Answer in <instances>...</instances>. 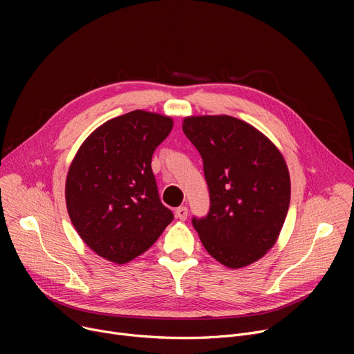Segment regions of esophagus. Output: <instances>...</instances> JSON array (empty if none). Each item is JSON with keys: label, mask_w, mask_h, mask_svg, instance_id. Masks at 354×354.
Instances as JSON below:
<instances>
[{"label": "esophagus", "mask_w": 354, "mask_h": 354, "mask_svg": "<svg viewBox=\"0 0 354 354\" xmlns=\"http://www.w3.org/2000/svg\"><path fill=\"white\" fill-rule=\"evenodd\" d=\"M175 215H176L178 219L185 221V219L188 218V208H187V207H179V208H176V209H175Z\"/></svg>", "instance_id": "obj_1"}]
</instances>
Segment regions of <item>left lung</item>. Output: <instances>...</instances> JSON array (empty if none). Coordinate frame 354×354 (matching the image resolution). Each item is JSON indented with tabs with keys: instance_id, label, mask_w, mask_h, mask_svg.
<instances>
[{
	"instance_id": "8db88e82",
	"label": "left lung",
	"mask_w": 354,
	"mask_h": 354,
	"mask_svg": "<svg viewBox=\"0 0 354 354\" xmlns=\"http://www.w3.org/2000/svg\"><path fill=\"white\" fill-rule=\"evenodd\" d=\"M183 133L203 160L211 208L194 218L202 245L232 270L251 266L277 243L290 207L283 153L252 124L228 115L188 116Z\"/></svg>"
}]
</instances>
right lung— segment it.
I'll list each match as a JSON object with an SVG mask.
<instances>
[{"label": "right lung", "instance_id": "add662e5", "mask_svg": "<svg viewBox=\"0 0 354 354\" xmlns=\"http://www.w3.org/2000/svg\"><path fill=\"white\" fill-rule=\"evenodd\" d=\"M174 119L133 110L100 124L74 155L66 178L73 227L99 257L126 264L151 248L174 219L162 205L152 155Z\"/></svg>", "mask_w": 354, "mask_h": 354}]
</instances>
